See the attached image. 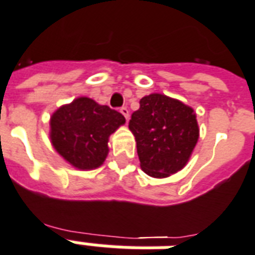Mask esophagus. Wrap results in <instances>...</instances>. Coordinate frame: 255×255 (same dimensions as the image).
Segmentation results:
<instances>
[{
    "instance_id": "1",
    "label": "esophagus",
    "mask_w": 255,
    "mask_h": 255,
    "mask_svg": "<svg viewBox=\"0 0 255 255\" xmlns=\"http://www.w3.org/2000/svg\"><path fill=\"white\" fill-rule=\"evenodd\" d=\"M120 112H122V115L128 120V118H129V111H128L127 107H122V108H120Z\"/></svg>"
}]
</instances>
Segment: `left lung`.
Returning a JSON list of instances; mask_svg holds the SVG:
<instances>
[{
  "label": "left lung",
  "mask_w": 255,
  "mask_h": 255,
  "mask_svg": "<svg viewBox=\"0 0 255 255\" xmlns=\"http://www.w3.org/2000/svg\"><path fill=\"white\" fill-rule=\"evenodd\" d=\"M141 170L152 178H167L183 168L199 139L191 107L162 93L140 99L129 120Z\"/></svg>",
  "instance_id": "8db88e82"
}]
</instances>
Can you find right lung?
<instances>
[{
  "label": "right lung",
  "instance_id": "obj_1",
  "mask_svg": "<svg viewBox=\"0 0 255 255\" xmlns=\"http://www.w3.org/2000/svg\"><path fill=\"white\" fill-rule=\"evenodd\" d=\"M124 123L120 112L80 96L50 116V143L71 166L93 170L104 163L110 136Z\"/></svg>",
  "mask_w": 255,
  "mask_h": 255
}]
</instances>
